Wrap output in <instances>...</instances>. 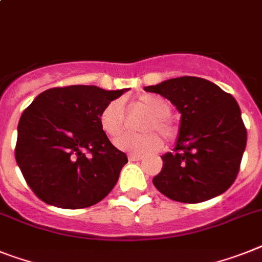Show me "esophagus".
<instances>
[{"mask_svg": "<svg viewBox=\"0 0 262 262\" xmlns=\"http://www.w3.org/2000/svg\"><path fill=\"white\" fill-rule=\"evenodd\" d=\"M143 158V155H140V154H129L128 155V161L134 162V161H140Z\"/></svg>", "mask_w": 262, "mask_h": 262, "instance_id": "34e87169", "label": "esophagus"}]
</instances>
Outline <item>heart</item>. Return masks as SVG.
<instances>
[{"mask_svg":"<svg viewBox=\"0 0 262 262\" xmlns=\"http://www.w3.org/2000/svg\"><path fill=\"white\" fill-rule=\"evenodd\" d=\"M142 110L148 112V116L142 120L140 129L144 133L126 134L115 139V146L119 150L131 154H147L154 152L162 147V138L155 131H159L166 139L172 140L177 135V128L170 119L171 104L166 99L157 95H143L136 101ZM101 129L108 136H118L124 128V112L122 100H111L103 107L99 115Z\"/></svg>","mask_w":262,"mask_h":262,"instance_id":"heart-1","label":"heart"}]
</instances>
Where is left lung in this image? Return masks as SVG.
Masks as SVG:
<instances>
[{"instance_id": "obj_1", "label": "left lung", "mask_w": 262, "mask_h": 262, "mask_svg": "<svg viewBox=\"0 0 262 262\" xmlns=\"http://www.w3.org/2000/svg\"><path fill=\"white\" fill-rule=\"evenodd\" d=\"M170 100L181 114L174 151L162 155L152 183L163 195L198 204L225 193L238 174L246 128L238 103L217 84L183 76L144 87Z\"/></svg>"}]
</instances>
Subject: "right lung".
<instances>
[{
  "label": "right lung",
  "mask_w": 262,
  "mask_h": 262,
  "mask_svg": "<svg viewBox=\"0 0 262 262\" xmlns=\"http://www.w3.org/2000/svg\"><path fill=\"white\" fill-rule=\"evenodd\" d=\"M126 91L96 85L51 88L23 112L16 161L30 189L45 204L83 209L100 202L114 189L128 159L108 140L99 115L108 101Z\"/></svg>",
  "instance_id": "right-lung-1"
}]
</instances>
